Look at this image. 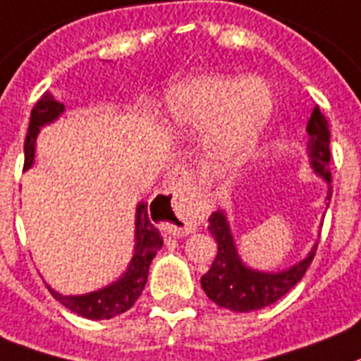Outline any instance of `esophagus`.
I'll use <instances>...</instances> for the list:
<instances>
[{"label": "esophagus", "mask_w": 361, "mask_h": 361, "mask_svg": "<svg viewBox=\"0 0 361 361\" xmlns=\"http://www.w3.org/2000/svg\"><path fill=\"white\" fill-rule=\"evenodd\" d=\"M157 208L164 216V227L171 234H190L202 223L201 202L183 184L169 186L157 199Z\"/></svg>", "instance_id": "34e87169"}]
</instances>
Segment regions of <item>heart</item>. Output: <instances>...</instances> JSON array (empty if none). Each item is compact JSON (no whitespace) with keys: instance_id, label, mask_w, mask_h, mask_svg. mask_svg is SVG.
<instances>
[{"instance_id":"obj_1","label":"heart","mask_w":361,"mask_h":361,"mask_svg":"<svg viewBox=\"0 0 361 361\" xmlns=\"http://www.w3.org/2000/svg\"><path fill=\"white\" fill-rule=\"evenodd\" d=\"M273 109V92L255 77H192L166 97L168 120L184 133L204 130V157L219 169H236L251 159Z\"/></svg>"}]
</instances>
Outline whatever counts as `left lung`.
<instances>
[{"instance_id": "1", "label": "left lung", "mask_w": 361, "mask_h": 361, "mask_svg": "<svg viewBox=\"0 0 361 361\" xmlns=\"http://www.w3.org/2000/svg\"><path fill=\"white\" fill-rule=\"evenodd\" d=\"M308 157L312 169L329 183L330 186V130L324 114L315 106L310 116L308 125ZM330 188L326 201H330ZM212 236L217 241V255L212 267L201 276V286L208 299L217 306L231 312H252L266 308L282 299L297 282L305 276L315 256V247L308 252L305 260L279 273H264L247 267L238 256L236 243L228 227L225 212L217 210L208 217Z\"/></svg>"}]
</instances>
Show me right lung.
<instances>
[{
	"label": "right lung",
	"mask_w": 361,
	"mask_h": 361,
	"mask_svg": "<svg viewBox=\"0 0 361 361\" xmlns=\"http://www.w3.org/2000/svg\"><path fill=\"white\" fill-rule=\"evenodd\" d=\"M64 112V105L55 99V95L46 92L37 105L31 110V121L25 136V164L23 168L29 169L35 160V142L40 133V127L55 121L59 116ZM162 236L159 228L154 227L151 217L147 214V202H140L136 207V245H134V255L129 267L125 271L121 279L105 286L97 291L86 295H61L59 291L51 290L47 286V290L51 291L61 305L70 308L73 314L86 317V319H110L116 315L123 314L130 306L138 300L147 282V273L151 262L157 256L159 249L162 247Z\"/></svg>",
	"instance_id": "add662e5"
}]
</instances>
